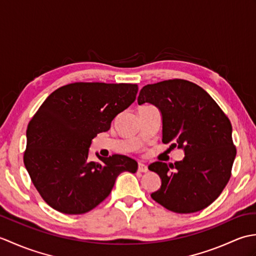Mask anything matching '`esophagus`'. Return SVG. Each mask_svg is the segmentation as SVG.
<instances>
[{"instance_id": "34e87169", "label": "esophagus", "mask_w": 256, "mask_h": 256, "mask_svg": "<svg viewBox=\"0 0 256 256\" xmlns=\"http://www.w3.org/2000/svg\"><path fill=\"white\" fill-rule=\"evenodd\" d=\"M138 170L140 172H146L148 170V166H146L145 164H143V162H138Z\"/></svg>"}]
</instances>
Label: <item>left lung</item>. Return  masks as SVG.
<instances>
[{
	"label": "left lung",
	"instance_id": "left-lung-1",
	"mask_svg": "<svg viewBox=\"0 0 256 256\" xmlns=\"http://www.w3.org/2000/svg\"><path fill=\"white\" fill-rule=\"evenodd\" d=\"M138 102L160 108L162 143L184 150V160L174 165L148 166L162 179L150 197L177 214L206 208L226 186L236 155L229 118L201 86L184 79L145 86Z\"/></svg>",
	"mask_w": 256,
	"mask_h": 256
}]
</instances>
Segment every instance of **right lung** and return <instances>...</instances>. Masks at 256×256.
<instances>
[{
    "mask_svg": "<svg viewBox=\"0 0 256 256\" xmlns=\"http://www.w3.org/2000/svg\"><path fill=\"white\" fill-rule=\"evenodd\" d=\"M132 84L74 82L48 96L28 123L24 164L40 197L66 214H82L100 204L116 177L135 172L138 162L114 154L89 162L91 140L135 101Z\"/></svg>",
    "mask_w": 256,
    "mask_h": 256,
    "instance_id": "right-lung-1",
    "label": "right lung"
}]
</instances>
